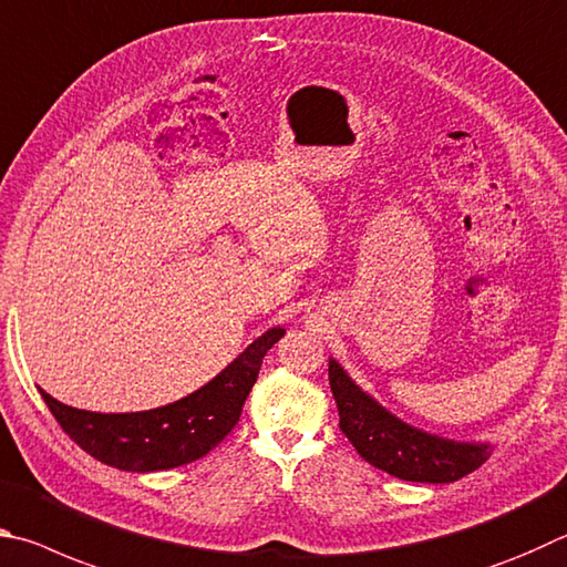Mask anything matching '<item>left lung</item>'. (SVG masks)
<instances>
[{
    "label": "left lung",
    "mask_w": 567,
    "mask_h": 567,
    "mask_svg": "<svg viewBox=\"0 0 567 567\" xmlns=\"http://www.w3.org/2000/svg\"><path fill=\"white\" fill-rule=\"evenodd\" d=\"M329 383L339 405V429L363 461L413 483H453L488 461L491 445L455 443L411 429L355 385L336 361Z\"/></svg>",
    "instance_id": "1"
}]
</instances>
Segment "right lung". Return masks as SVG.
Instances as JSON below:
<instances>
[{
  "label": "right lung",
  "instance_id": "1",
  "mask_svg": "<svg viewBox=\"0 0 567 567\" xmlns=\"http://www.w3.org/2000/svg\"><path fill=\"white\" fill-rule=\"evenodd\" d=\"M284 329L266 331L234 363L186 399L142 413L79 411L42 393L62 431L92 458L118 471L152 473L194 463L214 451L241 419L264 355Z\"/></svg>",
  "mask_w": 567,
  "mask_h": 567
}]
</instances>
